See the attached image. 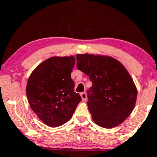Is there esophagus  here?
I'll use <instances>...</instances> for the list:
<instances>
[{"label": "esophagus", "mask_w": 157, "mask_h": 157, "mask_svg": "<svg viewBox=\"0 0 157 157\" xmlns=\"http://www.w3.org/2000/svg\"><path fill=\"white\" fill-rule=\"evenodd\" d=\"M80 95H81V98H82V100H83V101L86 100V93H85V92L81 93Z\"/></svg>", "instance_id": "1"}]
</instances>
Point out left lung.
I'll return each mask as SVG.
<instances>
[{"label":"left lung","instance_id":"1","mask_svg":"<svg viewBox=\"0 0 157 157\" xmlns=\"http://www.w3.org/2000/svg\"><path fill=\"white\" fill-rule=\"evenodd\" d=\"M77 67L89 77V110L100 127L112 128L121 124L134 109L137 89L122 63L109 56L76 55Z\"/></svg>","mask_w":157,"mask_h":157}]
</instances>
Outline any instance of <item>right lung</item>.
Segmentation results:
<instances>
[{
  "label": "right lung",
  "instance_id": "1",
  "mask_svg": "<svg viewBox=\"0 0 157 157\" xmlns=\"http://www.w3.org/2000/svg\"><path fill=\"white\" fill-rule=\"evenodd\" d=\"M75 59L52 57L45 60L29 77L26 94L29 104L46 125L56 127L68 122L82 98L74 91L71 74Z\"/></svg>",
  "mask_w": 157,
  "mask_h": 157
}]
</instances>
